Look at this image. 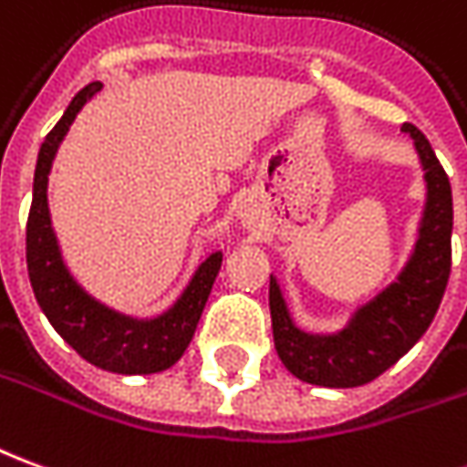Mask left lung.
Masks as SVG:
<instances>
[{
    "label": "left lung",
    "instance_id": "left-lung-1",
    "mask_svg": "<svg viewBox=\"0 0 467 467\" xmlns=\"http://www.w3.org/2000/svg\"><path fill=\"white\" fill-rule=\"evenodd\" d=\"M412 136L425 166L427 204L415 255L402 275L334 336H313L296 328L275 280L270 278V318L280 361L298 379L318 387H358L377 379L415 347L448 288L452 265V192L432 146L412 123H402Z\"/></svg>",
    "mask_w": 467,
    "mask_h": 467
}]
</instances>
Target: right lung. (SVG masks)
<instances>
[{"label":"right lung","instance_id":"right-lung-1","mask_svg":"<svg viewBox=\"0 0 467 467\" xmlns=\"http://www.w3.org/2000/svg\"><path fill=\"white\" fill-rule=\"evenodd\" d=\"M100 88V83L83 88L40 146L27 217L29 283L47 321L86 361L119 374H154L169 369L187 351L210 298L212 283L223 265V253L207 257L177 306L154 321H133L120 313L109 311L70 278L52 234L47 212V174L70 123Z\"/></svg>","mask_w":467,"mask_h":467}]
</instances>
